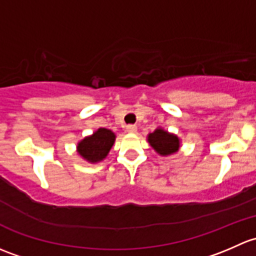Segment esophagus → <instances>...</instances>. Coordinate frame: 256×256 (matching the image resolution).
<instances>
[{
  "label": "esophagus",
  "mask_w": 256,
  "mask_h": 256,
  "mask_svg": "<svg viewBox=\"0 0 256 256\" xmlns=\"http://www.w3.org/2000/svg\"><path fill=\"white\" fill-rule=\"evenodd\" d=\"M136 130H138V128H136V126H128V127H127V132H128V133L134 134V133H136Z\"/></svg>",
  "instance_id": "34e87169"
}]
</instances>
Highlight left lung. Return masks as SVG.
<instances>
[{
	"label": "left lung",
	"mask_w": 256,
	"mask_h": 256,
	"mask_svg": "<svg viewBox=\"0 0 256 256\" xmlns=\"http://www.w3.org/2000/svg\"><path fill=\"white\" fill-rule=\"evenodd\" d=\"M148 142L152 149L162 156H168L178 152L180 139L175 134L168 133L162 128H156L148 136Z\"/></svg>",
	"instance_id": "left-lung-1"
}]
</instances>
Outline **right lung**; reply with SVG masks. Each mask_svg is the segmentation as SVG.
<instances>
[{
	"instance_id": "add662e5",
	"label": "right lung",
	"mask_w": 256,
	"mask_h": 256,
	"mask_svg": "<svg viewBox=\"0 0 256 256\" xmlns=\"http://www.w3.org/2000/svg\"><path fill=\"white\" fill-rule=\"evenodd\" d=\"M116 140V134L106 128H98L92 136L78 142V152L88 162H98L108 155Z\"/></svg>"
}]
</instances>
